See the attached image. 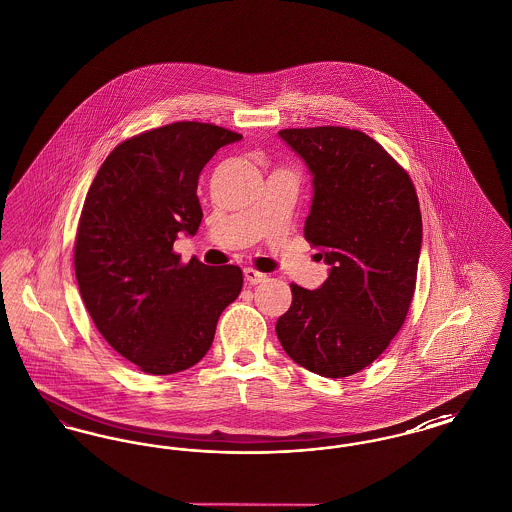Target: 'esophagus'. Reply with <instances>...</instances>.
Instances as JSON below:
<instances>
[{"mask_svg": "<svg viewBox=\"0 0 512 512\" xmlns=\"http://www.w3.org/2000/svg\"><path fill=\"white\" fill-rule=\"evenodd\" d=\"M244 276L245 280L249 282V284H261V282H265L267 280V274H263V272H259V270H255V268H244Z\"/></svg>", "mask_w": 512, "mask_h": 512, "instance_id": "obj_1", "label": "esophagus"}]
</instances>
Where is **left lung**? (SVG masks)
I'll list each match as a JSON object with an SVG mask.
<instances>
[{"mask_svg": "<svg viewBox=\"0 0 512 512\" xmlns=\"http://www.w3.org/2000/svg\"><path fill=\"white\" fill-rule=\"evenodd\" d=\"M313 174L305 240L330 267L317 290L292 284L276 336L297 365L345 378L376 361L413 301L422 217L409 174L361 130L286 128Z\"/></svg>", "mask_w": 512, "mask_h": 512, "instance_id": "obj_1", "label": "left lung"}]
</instances>
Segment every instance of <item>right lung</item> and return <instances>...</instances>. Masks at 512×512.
<instances>
[{"label": "right lung", "instance_id": "right-lung-1", "mask_svg": "<svg viewBox=\"0 0 512 512\" xmlns=\"http://www.w3.org/2000/svg\"><path fill=\"white\" fill-rule=\"evenodd\" d=\"M242 134L207 122H172L115 147L88 190L74 242V272L99 334L147 374L199 363L220 313L240 295L236 265H182L180 232L203 219L197 180Z\"/></svg>", "mask_w": 512, "mask_h": 512}]
</instances>
